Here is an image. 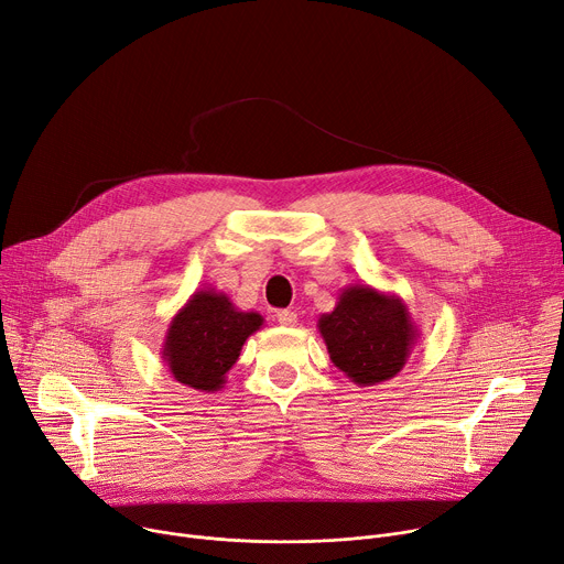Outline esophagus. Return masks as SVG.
<instances>
[{"instance_id":"obj_1","label":"esophagus","mask_w":564,"mask_h":564,"mask_svg":"<svg viewBox=\"0 0 564 564\" xmlns=\"http://www.w3.org/2000/svg\"><path fill=\"white\" fill-rule=\"evenodd\" d=\"M276 319H279V324H283V326H294V324H296V313H292V311H279V313H276Z\"/></svg>"}]
</instances>
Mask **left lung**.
Returning <instances> with one entry per match:
<instances>
[{"instance_id":"left-lung-1","label":"left lung","mask_w":564,"mask_h":564,"mask_svg":"<svg viewBox=\"0 0 564 564\" xmlns=\"http://www.w3.org/2000/svg\"><path fill=\"white\" fill-rule=\"evenodd\" d=\"M317 328L330 362L356 386H379L403 369L420 330L403 299L371 285H347Z\"/></svg>"}]
</instances>
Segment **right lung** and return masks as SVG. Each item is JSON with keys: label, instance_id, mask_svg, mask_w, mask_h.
I'll list each match as a JSON object with an SVG mask.
<instances>
[{"label": "right lung", "instance_id": "add662e5", "mask_svg": "<svg viewBox=\"0 0 564 564\" xmlns=\"http://www.w3.org/2000/svg\"><path fill=\"white\" fill-rule=\"evenodd\" d=\"M262 322L260 313L240 311L229 294L215 288L199 290L172 317L161 358L174 381L217 392L227 383V371L238 362L247 337Z\"/></svg>", "mask_w": 564, "mask_h": 564}]
</instances>
